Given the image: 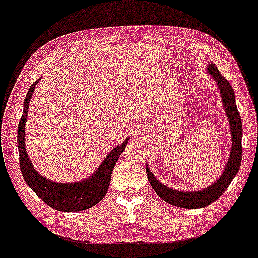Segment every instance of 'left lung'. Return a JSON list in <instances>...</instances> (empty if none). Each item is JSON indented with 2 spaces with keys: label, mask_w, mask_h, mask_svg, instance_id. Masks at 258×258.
<instances>
[{
  "label": "left lung",
  "mask_w": 258,
  "mask_h": 258,
  "mask_svg": "<svg viewBox=\"0 0 258 258\" xmlns=\"http://www.w3.org/2000/svg\"><path fill=\"white\" fill-rule=\"evenodd\" d=\"M206 70L219 86L221 98H222L225 113H227L230 124V132H231L232 136V150L231 153H230L229 160L227 162V165H225L222 175L219 178L218 181L211 184L210 187L202 189V190L177 191L169 187H165L163 183H161L154 177V174L151 172L148 165H146V174L148 181H150L152 188L154 189L157 195L163 201L168 202L169 204L182 207V209H202V207H205L215 202L227 190L229 184L233 180L234 175H237L241 164L242 123L240 113L238 112L236 105V96H234L233 89L229 81L220 74V71L215 67V64H212L211 63V64L206 67Z\"/></svg>",
  "instance_id": "left-lung-1"
}]
</instances>
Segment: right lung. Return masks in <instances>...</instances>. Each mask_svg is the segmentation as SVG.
Segmentation results:
<instances>
[{"label":"right lung","mask_w":258,"mask_h":258,"mask_svg":"<svg viewBox=\"0 0 258 258\" xmlns=\"http://www.w3.org/2000/svg\"><path fill=\"white\" fill-rule=\"evenodd\" d=\"M39 80L40 78L30 86L28 93L26 95L24 113H22L19 126H18V150H19V163L22 177L28 187L31 188V190L54 210L77 212L90 209L96 205L98 202H101L106 195L108 186H110L112 171L114 169V165L121 153L125 148L129 138H126L120 146L113 148L92 177L83 180V181L58 183L43 177L35 170L28 154H27L25 145V129L29 102L31 95L34 93L35 86Z\"/></svg>","instance_id":"obj_1"}]
</instances>
